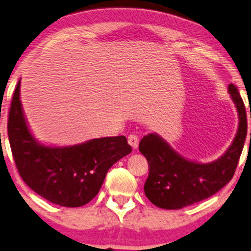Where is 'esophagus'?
Listing matches in <instances>:
<instances>
[{"mask_svg":"<svg viewBox=\"0 0 251 251\" xmlns=\"http://www.w3.org/2000/svg\"><path fill=\"white\" fill-rule=\"evenodd\" d=\"M127 141H128V144L132 146L133 149L138 148V146H139V138H138V135H135V134L128 135Z\"/></svg>","mask_w":251,"mask_h":251,"instance_id":"esophagus-1","label":"esophagus"}]
</instances>
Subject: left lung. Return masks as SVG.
<instances>
[{
    "instance_id": "obj_1",
    "label": "left lung",
    "mask_w": 251,
    "mask_h": 251,
    "mask_svg": "<svg viewBox=\"0 0 251 251\" xmlns=\"http://www.w3.org/2000/svg\"><path fill=\"white\" fill-rule=\"evenodd\" d=\"M228 91L239 113V129L226 153L213 162L198 163L186 160L155 133L142 138L139 151L147 158L149 166L145 195L155 206L179 210L213 196L233 178L248 125L246 106L239 90L231 83L228 85Z\"/></svg>"
}]
</instances>
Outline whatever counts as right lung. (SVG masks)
<instances>
[{
	"mask_svg": "<svg viewBox=\"0 0 251 251\" xmlns=\"http://www.w3.org/2000/svg\"><path fill=\"white\" fill-rule=\"evenodd\" d=\"M20 89L18 81L9 111L8 136L22 179L53 204L65 207L88 204L100 191L107 170L132 151L127 139L109 136L69 147L40 145L27 127Z\"/></svg>",
	"mask_w": 251,
	"mask_h": 251,
	"instance_id": "1",
	"label": "right lung"
}]
</instances>
